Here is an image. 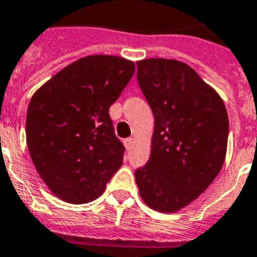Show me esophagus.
I'll use <instances>...</instances> for the list:
<instances>
[{"label": "esophagus", "instance_id": "esophagus-1", "mask_svg": "<svg viewBox=\"0 0 257 257\" xmlns=\"http://www.w3.org/2000/svg\"><path fill=\"white\" fill-rule=\"evenodd\" d=\"M124 144H125V147H126V149L132 148V144H133V139H132V137H128V139H125Z\"/></svg>", "mask_w": 257, "mask_h": 257}]
</instances>
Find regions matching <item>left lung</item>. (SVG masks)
Wrapping results in <instances>:
<instances>
[{
	"instance_id": "left-lung-1",
	"label": "left lung",
	"mask_w": 257,
	"mask_h": 257,
	"mask_svg": "<svg viewBox=\"0 0 257 257\" xmlns=\"http://www.w3.org/2000/svg\"><path fill=\"white\" fill-rule=\"evenodd\" d=\"M137 81L155 116L148 163L135 172L140 196L159 212L192 203L219 175L229 122L220 96L184 62H137Z\"/></svg>"
}]
</instances>
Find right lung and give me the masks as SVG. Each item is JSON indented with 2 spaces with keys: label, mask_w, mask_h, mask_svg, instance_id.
Segmentation results:
<instances>
[{
  "label": "right lung",
  "mask_w": 257,
  "mask_h": 257,
  "mask_svg": "<svg viewBox=\"0 0 257 257\" xmlns=\"http://www.w3.org/2000/svg\"><path fill=\"white\" fill-rule=\"evenodd\" d=\"M135 73L116 56H88L45 82L30 100L26 143L30 157L54 195L72 204L96 200L118 171L125 147L109 108Z\"/></svg>",
  "instance_id": "1"
}]
</instances>
